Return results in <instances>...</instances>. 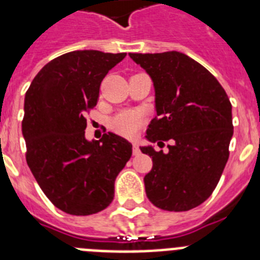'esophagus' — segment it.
I'll return each instance as SVG.
<instances>
[{
	"label": "esophagus",
	"instance_id": "esophagus-1",
	"mask_svg": "<svg viewBox=\"0 0 260 260\" xmlns=\"http://www.w3.org/2000/svg\"><path fill=\"white\" fill-rule=\"evenodd\" d=\"M133 155H134V156L141 155V148H139V146H138L137 143L133 144Z\"/></svg>",
	"mask_w": 260,
	"mask_h": 260
}]
</instances>
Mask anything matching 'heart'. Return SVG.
<instances>
[{
    "mask_svg": "<svg viewBox=\"0 0 260 260\" xmlns=\"http://www.w3.org/2000/svg\"><path fill=\"white\" fill-rule=\"evenodd\" d=\"M143 123V117L137 110H122L113 116L109 121V127L117 134L126 138L137 135L138 130Z\"/></svg>",
    "mask_w": 260,
    "mask_h": 260,
    "instance_id": "obj_1",
    "label": "heart"
}]
</instances>
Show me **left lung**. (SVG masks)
I'll return each mask as SVG.
<instances>
[{
	"mask_svg": "<svg viewBox=\"0 0 260 260\" xmlns=\"http://www.w3.org/2000/svg\"><path fill=\"white\" fill-rule=\"evenodd\" d=\"M130 57L155 86L156 117L146 138L171 142L167 153L141 147L153 162L144 177L147 198L164 211L198 207L213 192L229 158L233 122L228 95L207 69L183 53Z\"/></svg>",
	"mask_w": 260,
	"mask_h": 260,
	"instance_id": "obj_1",
	"label": "left lung"
}]
</instances>
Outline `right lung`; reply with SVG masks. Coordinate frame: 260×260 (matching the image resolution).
Returning <instances> with one entry per match:
<instances>
[{
    "label": "right lung",
    "mask_w": 260,
    "mask_h": 260,
    "mask_svg": "<svg viewBox=\"0 0 260 260\" xmlns=\"http://www.w3.org/2000/svg\"><path fill=\"white\" fill-rule=\"evenodd\" d=\"M126 53L74 50L48 62L24 99L22 132L26 160L57 208L93 215L112 203L114 181L132 157V144L108 133L84 138L86 114L98 104L100 84Z\"/></svg>",
    "instance_id": "obj_1"
}]
</instances>
